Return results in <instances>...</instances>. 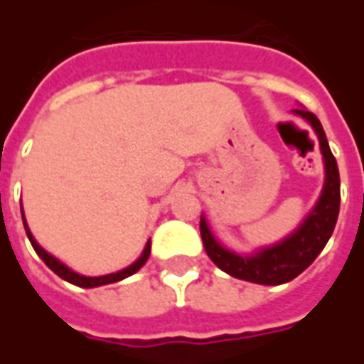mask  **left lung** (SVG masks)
Segmentation results:
<instances>
[{"mask_svg": "<svg viewBox=\"0 0 364 364\" xmlns=\"http://www.w3.org/2000/svg\"><path fill=\"white\" fill-rule=\"evenodd\" d=\"M294 112L308 120L314 132L318 134L321 156H323V169H326V181H323L320 198L312 208V213L306 216L304 222L279 244L261 247L253 255H240V253L226 250L213 236L205 216H200V236H203V244H205L208 257L224 273L242 281L257 282V284H282V282L292 281L294 277L312 265V261L326 247L336 228L339 200H341L337 161L329 150L328 138L318 117L306 109H296Z\"/></svg>", "mask_w": 364, "mask_h": 364, "instance_id": "left-lung-1", "label": "left lung"}]
</instances>
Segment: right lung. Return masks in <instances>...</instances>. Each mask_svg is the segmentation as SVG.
<instances>
[{
  "label": "right lung",
  "instance_id": "1",
  "mask_svg": "<svg viewBox=\"0 0 364 364\" xmlns=\"http://www.w3.org/2000/svg\"><path fill=\"white\" fill-rule=\"evenodd\" d=\"M23 224H25V232H27L28 240H31V245L35 247V252L38 253V257H41V259H43L44 263L54 271V273L58 274L60 279L72 282V284H75V287H82V289H93V287H101V284H111V282L122 281V279H127V277H130V274H134L136 271H138V269L142 267L144 263L148 261V257H150L151 244H150V240H148V244H146V247H144L142 255H140L132 265H128L127 269H120V271H117V273L103 274V277H85V274L75 273V271H72L70 267H66L62 261H58L54 255H50L46 250H43V247L38 245V242L33 237L31 230H28L27 220H25V214H23Z\"/></svg>",
  "mask_w": 364,
  "mask_h": 364
}]
</instances>
